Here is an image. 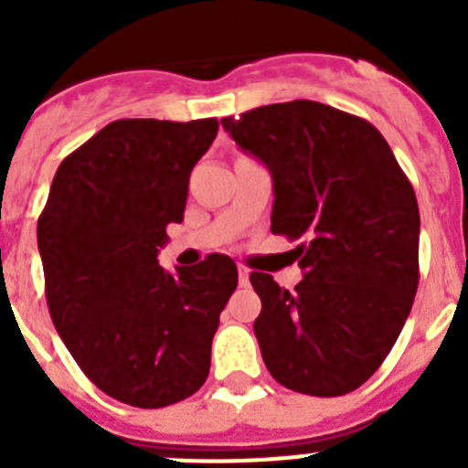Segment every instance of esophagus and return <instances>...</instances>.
Returning <instances> with one entry per match:
<instances>
[{
  "label": "esophagus",
  "mask_w": 468,
  "mask_h": 468,
  "mask_svg": "<svg viewBox=\"0 0 468 468\" xmlns=\"http://www.w3.org/2000/svg\"><path fill=\"white\" fill-rule=\"evenodd\" d=\"M248 276H250V271H248L246 264H239V283L241 285L250 283V279H248Z\"/></svg>",
  "instance_id": "obj_1"
}]
</instances>
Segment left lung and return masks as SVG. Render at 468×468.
Instances as JSON below:
<instances>
[{"label":"left lung","instance_id":"1","mask_svg":"<svg viewBox=\"0 0 468 468\" xmlns=\"http://www.w3.org/2000/svg\"><path fill=\"white\" fill-rule=\"evenodd\" d=\"M274 180L271 231L300 241L304 279L285 291L253 271L264 366L285 388L345 396L399 340L420 283V208L378 128L314 101L222 119Z\"/></svg>","mask_w":468,"mask_h":468}]
</instances>
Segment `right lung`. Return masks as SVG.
Returning <instances> with one entry per match:
<instances>
[{
  "mask_svg": "<svg viewBox=\"0 0 468 468\" xmlns=\"http://www.w3.org/2000/svg\"><path fill=\"white\" fill-rule=\"evenodd\" d=\"M218 126L107 123L58 166L37 222L53 325L86 378L126 405L166 408L208 378L237 264L213 253L173 276L156 255Z\"/></svg>",
  "mask_w": 468,
  "mask_h": 468,
  "instance_id": "obj_1",
  "label": "right lung"
}]
</instances>
